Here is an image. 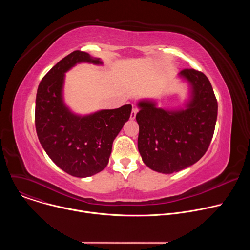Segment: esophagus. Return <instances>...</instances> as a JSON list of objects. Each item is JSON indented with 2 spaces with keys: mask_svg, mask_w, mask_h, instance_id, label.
<instances>
[{
  "mask_svg": "<svg viewBox=\"0 0 250 250\" xmlns=\"http://www.w3.org/2000/svg\"><path fill=\"white\" fill-rule=\"evenodd\" d=\"M137 112H138V110H137L136 108H133V109H132L131 114H130V120H131V121H133V120L135 119V116H136Z\"/></svg>",
  "mask_w": 250,
  "mask_h": 250,
  "instance_id": "1",
  "label": "esophagus"
}]
</instances>
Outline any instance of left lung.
I'll list each match as a JSON object with an SVG mask.
<instances>
[{"instance_id":"8db88e82","label":"left lung","mask_w":250,"mask_h":250,"mask_svg":"<svg viewBox=\"0 0 250 250\" xmlns=\"http://www.w3.org/2000/svg\"><path fill=\"white\" fill-rule=\"evenodd\" d=\"M178 77L188 84L182 108H159L152 99L137 103L138 151L147 167L163 174L179 172L203 157L218 116V102L204 73L185 69Z\"/></svg>"}]
</instances>
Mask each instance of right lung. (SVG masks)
<instances>
[{
  "instance_id": "right-lung-1",
  "label": "right lung",
  "mask_w": 250,
  "mask_h": 250,
  "mask_svg": "<svg viewBox=\"0 0 250 250\" xmlns=\"http://www.w3.org/2000/svg\"><path fill=\"white\" fill-rule=\"evenodd\" d=\"M80 63L103 65L100 58L76 50L42 78L35 100V128L49 158L71 176H93L109 163L113 142L128 121L131 104L88 115L74 113L64 101L65 74Z\"/></svg>"
}]
</instances>
